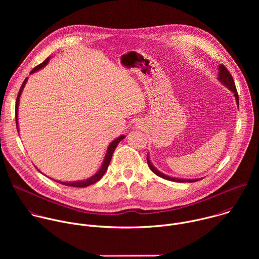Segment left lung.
Returning a JSON list of instances; mask_svg holds the SVG:
<instances>
[{
    "mask_svg": "<svg viewBox=\"0 0 259 259\" xmlns=\"http://www.w3.org/2000/svg\"><path fill=\"white\" fill-rule=\"evenodd\" d=\"M218 80L223 83L224 85H226L231 91H233L235 97H236V101H237V104L239 105V95H238V92H237V88H236V85H235V82H234V79L231 75V72L228 70V68L224 65V64H220L219 65V73H218ZM146 161H147V165H149L150 169L158 176L164 178V179H167V180H171V181H176V182H195V181H198V180H201V179H182V178H175V177H170L168 175H165L163 174L162 172H160L159 170H157L154 165L151 163V160H150V157L149 155H147L146 157Z\"/></svg>",
    "mask_w": 259,
    "mask_h": 259,
    "instance_id": "obj_1",
    "label": "left lung"
}]
</instances>
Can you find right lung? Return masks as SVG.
<instances>
[{"mask_svg":"<svg viewBox=\"0 0 259 259\" xmlns=\"http://www.w3.org/2000/svg\"><path fill=\"white\" fill-rule=\"evenodd\" d=\"M48 61H49V57H48L45 61H43L41 64H39V65H36L35 67H33V68H32V70L30 71V73H32V72H34V71H36V70L41 69L42 67H44V66L48 63ZM26 81H27V78L23 81V83H22V85H21V87H20V90H19V92H18L17 99H16V105H15V119H16V127H17V130H18L17 117H18V104H19V98H20V95H21L22 89H23L24 85L26 84ZM124 137H125L124 135H121L120 137H118L117 139H115L112 143L109 144L108 149H107V153H106L105 158H104V160H103V164H102V166L100 167V169L98 170V172H97L95 175H93L92 177H90V178H88V179H86V180H81V181H75V182H61V181H58V182H60V183L64 184V186L75 187V188H86V187H89V186H91V184H93V183L97 182V181H98V180H99V179L104 175V173H105V171H106V169H107V167H108V165H109V162H110V160H112L113 154H114V152H115V150H116L117 145L119 144V142H120L122 139H124Z\"/></svg>","mask_w":259,"mask_h":259,"instance_id":"1","label":"right lung"}]
</instances>
